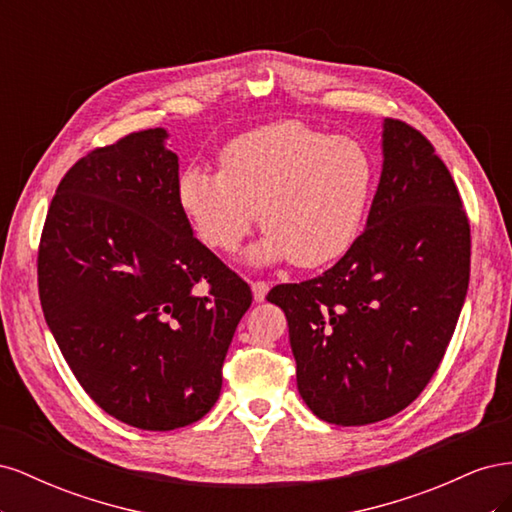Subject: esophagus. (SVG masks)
<instances>
[{
    "instance_id": "obj_1",
    "label": "esophagus",
    "mask_w": 512,
    "mask_h": 512,
    "mask_svg": "<svg viewBox=\"0 0 512 512\" xmlns=\"http://www.w3.org/2000/svg\"><path fill=\"white\" fill-rule=\"evenodd\" d=\"M252 292H254V301H265L267 292H269V284L265 280H256L252 282Z\"/></svg>"
}]
</instances>
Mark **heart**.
<instances>
[{"label": "heart", "instance_id": "obj_1", "mask_svg": "<svg viewBox=\"0 0 512 512\" xmlns=\"http://www.w3.org/2000/svg\"><path fill=\"white\" fill-rule=\"evenodd\" d=\"M374 179L363 143L288 119L232 138L220 170L185 168L177 203L198 239L218 252H235L260 211L267 239L254 256L314 269L359 237Z\"/></svg>", "mask_w": 512, "mask_h": 512}]
</instances>
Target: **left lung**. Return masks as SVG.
<instances>
[{
  "instance_id": "left-lung-1",
  "label": "left lung",
  "mask_w": 512,
  "mask_h": 512,
  "mask_svg": "<svg viewBox=\"0 0 512 512\" xmlns=\"http://www.w3.org/2000/svg\"><path fill=\"white\" fill-rule=\"evenodd\" d=\"M384 164L367 228L314 280L277 284L297 386L333 425L384 421L436 374L470 282V220L423 132L384 119Z\"/></svg>"
}]
</instances>
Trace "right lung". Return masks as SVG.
Here are the masks:
<instances>
[{
    "label": "right lung",
    "mask_w": 512,
    "mask_h": 512,
    "mask_svg": "<svg viewBox=\"0 0 512 512\" xmlns=\"http://www.w3.org/2000/svg\"><path fill=\"white\" fill-rule=\"evenodd\" d=\"M166 132L91 149L64 179L38 245L46 324L85 393L117 421L170 431L222 389L252 290L192 235Z\"/></svg>",
    "instance_id": "obj_1"
}]
</instances>
